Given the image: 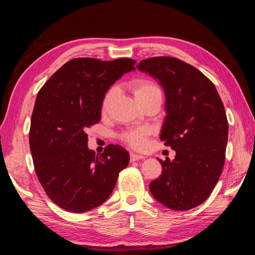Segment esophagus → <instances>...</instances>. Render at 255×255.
Instances as JSON below:
<instances>
[{"label":"esophagus","mask_w":255,"mask_h":255,"mask_svg":"<svg viewBox=\"0 0 255 255\" xmlns=\"http://www.w3.org/2000/svg\"><path fill=\"white\" fill-rule=\"evenodd\" d=\"M139 159H145V156H143V155L135 154V153H131V154H130V161H131V162L139 161Z\"/></svg>","instance_id":"1"}]
</instances>
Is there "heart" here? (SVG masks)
I'll return each mask as SVG.
<instances>
[{"mask_svg":"<svg viewBox=\"0 0 255 255\" xmlns=\"http://www.w3.org/2000/svg\"><path fill=\"white\" fill-rule=\"evenodd\" d=\"M132 92L135 96L136 100L138 102L145 100L152 96H159L162 97L161 89L158 88L157 84L149 80H138L132 84ZM117 94V88L116 86H111V88L106 92L105 97L102 99V110H107L108 107L110 106L111 101ZM148 135V130L145 128L136 129V130H131L126 132L123 136V139L125 143H127L130 147L136 149L144 148L146 145V137Z\"/></svg>","mask_w":255,"mask_h":255,"instance_id":"b5f03b06","label":"heart"}]
</instances>
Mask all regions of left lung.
Masks as SVG:
<instances>
[{"instance_id":"8db88e82","label":"left lung","mask_w":255,"mask_h":255,"mask_svg":"<svg viewBox=\"0 0 255 255\" xmlns=\"http://www.w3.org/2000/svg\"><path fill=\"white\" fill-rule=\"evenodd\" d=\"M137 68L158 80L165 92L159 138L176 153L173 161L159 159L162 174L149 191L170 209L195 208L213 192L225 163L228 123L221 97L208 77L181 59L152 57Z\"/></svg>"}]
</instances>
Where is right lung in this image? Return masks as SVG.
<instances>
[{
    "label": "right lung",
    "instance_id": "right-lung-1",
    "mask_svg": "<svg viewBox=\"0 0 255 255\" xmlns=\"http://www.w3.org/2000/svg\"><path fill=\"white\" fill-rule=\"evenodd\" d=\"M136 60L109 62L82 57L68 60L38 92L29 132L34 170L51 200L72 213L103 204L129 163L119 145L101 155L88 147L86 129L101 119L102 99Z\"/></svg>",
    "mask_w": 255,
    "mask_h": 255
}]
</instances>
